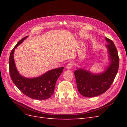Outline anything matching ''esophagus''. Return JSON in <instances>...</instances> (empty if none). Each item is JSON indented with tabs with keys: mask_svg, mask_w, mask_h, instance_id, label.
Listing matches in <instances>:
<instances>
[{
	"mask_svg": "<svg viewBox=\"0 0 127 127\" xmlns=\"http://www.w3.org/2000/svg\"><path fill=\"white\" fill-rule=\"evenodd\" d=\"M73 66H74V64H73L72 63H69L67 64V66H66V68L67 69H71L73 67Z\"/></svg>",
	"mask_w": 127,
	"mask_h": 127,
	"instance_id": "obj_1",
	"label": "esophagus"
}]
</instances>
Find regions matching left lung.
Listing matches in <instances>:
<instances>
[{
	"mask_svg": "<svg viewBox=\"0 0 127 127\" xmlns=\"http://www.w3.org/2000/svg\"><path fill=\"white\" fill-rule=\"evenodd\" d=\"M105 39L109 43L106 47L111 61L107 70L100 75L92 74L82 69L74 72L78 92L85 97H94L105 93L112 84L117 74L119 66L117 49L112 40L107 37Z\"/></svg>",
	"mask_w": 127,
	"mask_h": 127,
	"instance_id": "8db88e82",
	"label": "left lung"
}]
</instances>
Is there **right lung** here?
Wrapping results in <instances>:
<instances>
[{"mask_svg": "<svg viewBox=\"0 0 127 127\" xmlns=\"http://www.w3.org/2000/svg\"><path fill=\"white\" fill-rule=\"evenodd\" d=\"M28 36L22 39L11 50L9 59V74L11 80L22 93L30 98L43 100L50 98L54 93L56 83L64 67L50 70L39 77L27 78L18 72L14 60L15 49Z\"/></svg>", "mask_w": 127, "mask_h": 127, "instance_id": "right-lung-1", "label": "right lung"}]
</instances>
